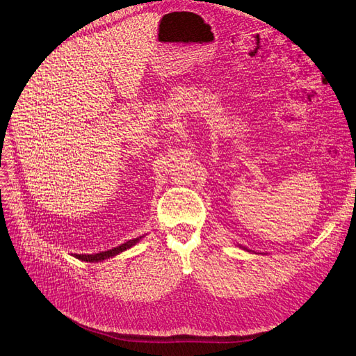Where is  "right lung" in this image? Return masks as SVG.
<instances>
[{
	"label": "right lung",
	"mask_w": 356,
	"mask_h": 356,
	"mask_svg": "<svg viewBox=\"0 0 356 356\" xmlns=\"http://www.w3.org/2000/svg\"><path fill=\"white\" fill-rule=\"evenodd\" d=\"M141 239V236L138 238H134V239H130L127 241V243L112 248V250H108V251H102V252H97V254H74V257L81 260V261H89V263H97V261H102V260H106L109 257H113V255H117L125 250L131 248L134 244H137L138 241Z\"/></svg>",
	"instance_id": "add662e5"
}]
</instances>
